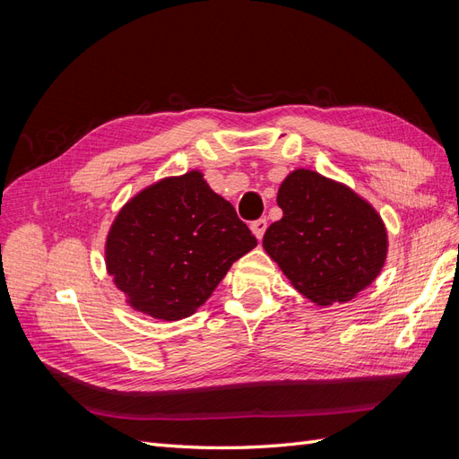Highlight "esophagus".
Segmentation results:
<instances>
[{
    "label": "esophagus",
    "mask_w": 459,
    "mask_h": 459,
    "mask_svg": "<svg viewBox=\"0 0 459 459\" xmlns=\"http://www.w3.org/2000/svg\"><path fill=\"white\" fill-rule=\"evenodd\" d=\"M266 228H268V220L266 218H258V220H255L253 224H251V230L256 235V239H262V235H264V231H266Z\"/></svg>",
    "instance_id": "1"
}]
</instances>
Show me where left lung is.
<instances>
[{"mask_svg": "<svg viewBox=\"0 0 459 459\" xmlns=\"http://www.w3.org/2000/svg\"><path fill=\"white\" fill-rule=\"evenodd\" d=\"M283 218L262 245L287 280L319 307L349 302L373 283L386 258V230L375 208L342 184L299 169L277 191Z\"/></svg>", "mask_w": 459, "mask_h": 459, "instance_id": "left-lung-1", "label": "left lung"}]
</instances>
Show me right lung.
I'll list each match as a JSON object with an SVG mask.
<instances>
[{
	"label": "right lung",
	"instance_id": "obj_1",
	"mask_svg": "<svg viewBox=\"0 0 459 459\" xmlns=\"http://www.w3.org/2000/svg\"><path fill=\"white\" fill-rule=\"evenodd\" d=\"M256 238L199 170L164 178L122 206L105 262L137 312L176 322L195 312Z\"/></svg>",
	"mask_w": 459,
	"mask_h": 459
}]
</instances>
